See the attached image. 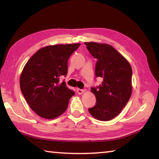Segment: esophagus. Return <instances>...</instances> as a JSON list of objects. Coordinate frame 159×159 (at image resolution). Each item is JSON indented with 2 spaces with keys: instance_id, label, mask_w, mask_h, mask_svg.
<instances>
[{
  "instance_id": "esophagus-1",
  "label": "esophagus",
  "mask_w": 159,
  "mask_h": 159,
  "mask_svg": "<svg viewBox=\"0 0 159 159\" xmlns=\"http://www.w3.org/2000/svg\"><path fill=\"white\" fill-rule=\"evenodd\" d=\"M84 92H85L84 89H80V88H78L77 89V93L79 94V95H81V94H83Z\"/></svg>"
}]
</instances>
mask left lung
I'll list each match as a JSON object with an SVG mask.
<instances>
[{
	"label": "left lung",
	"mask_w": 159,
	"mask_h": 159,
	"mask_svg": "<svg viewBox=\"0 0 159 159\" xmlns=\"http://www.w3.org/2000/svg\"><path fill=\"white\" fill-rule=\"evenodd\" d=\"M87 50L98 60L95 76L101 77L102 85L91 88L96 104L88 109L99 120H109L120 114L132 93V68L126 59L111 45L95 42L84 43Z\"/></svg>",
	"instance_id": "left-lung-1"
}]
</instances>
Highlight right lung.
I'll list each match as a JSON object with an SVG mask.
<instances>
[{
  "instance_id": "add662e5",
  "label": "right lung",
  "mask_w": 159,
  "mask_h": 159,
  "mask_svg": "<svg viewBox=\"0 0 159 159\" xmlns=\"http://www.w3.org/2000/svg\"><path fill=\"white\" fill-rule=\"evenodd\" d=\"M80 43L49 45L29 59L20 76V88L37 115L53 119L66 111L74 91L60 79L68 72V60Z\"/></svg>"
}]
</instances>
